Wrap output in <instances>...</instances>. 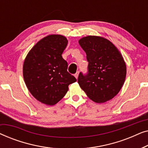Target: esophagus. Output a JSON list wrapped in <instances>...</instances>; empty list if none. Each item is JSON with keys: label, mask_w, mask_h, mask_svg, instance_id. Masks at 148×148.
<instances>
[{"label": "esophagus", "mask_w": 148, "mask_h": 148, "mask_svg": "<svg viewBox=\"0 0 148 148\" xmlns=\"http://www.w3.org/2000/svg\"><path fill=\"white\" fill-rule=\"evenodd\" d=\"M79 71H77V73H75V75H74V76H75V78L77 79V78H78V76H79Z\"/></svg>", "instance_id": "esophagus-1"}]
</instances>
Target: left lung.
Returning <instances> with one entry per match:
<instances>
[{
    "mask_svg": "<svg viewBox=\"0 0 148 148\" xmlns=\"http://www.w3.org/2000/svg\"><path fill=\"white\" fill-rule=\"evenodd\" d=\"M88 62L87 75L80 73L78 84L90 99L104 103L120 92L126 77V64L116 46L106 38L88 36L79 40Z\"/></svg>",
    "mask_w": 148,
    "mask_h": 148,
    "instance_id": "8db88e82",
    "label": "left lung"
}]
</instances>
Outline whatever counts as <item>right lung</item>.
Listing matches in <instances>:
<instances>
[{
    "instance_id": "right-lung-1",
    "label": "right lung",
    "mask_w": 148,
    "mask_h": 148,
    "mask_svg": "<svg viewBox=\"0 0 148 148\" xmlns=\"http://www.w3.org/2000/svg\"><path fill=\"white\" fill-rule=\"evenodd\" d=\"M68 40L64 36L52 34L38 41L29 50L23 62V75L31 94L39 102L53 106L75 82L67 71L68 64L62 57Z\"/></svg>"
}]
</instances>
